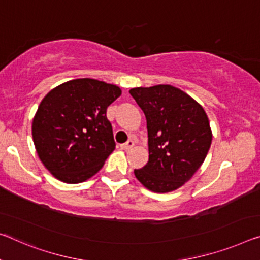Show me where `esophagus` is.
<instances>
[{"label": "esophagus", "mask_w": 260, "mask_h": 260, "mask_svg": "<svg viewBox=\"0 0 260 260\" xmlns=\"http://www.w3.org/2000/svg\"><path fill=\"white\" fill-rule=\"evenodd\" d=\"M134 145H135L134 141H127L126 143L122 144V145H121V149H122V150H125V151H127V150H130L131 147H133Z\"/></svg>", "instance_id": "34e87169"}]
</instances>
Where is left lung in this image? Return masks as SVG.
Instances as JSON below:
<instances>
[{"label":"left lung","mask_w":260,"mask_h":260,"mask_svg":"<svg viewBox=\"0 0 260 260\" xmlns=\"http://www.w3.org/2000/svg\"><path fill=\"white\" fill-rule=\"evenodd\" d=\"M146 117L149 161L135 170L143 186L155 193L178 189L193 177L208 153L211 135L203 108L171 85L129 90Z\"/></svg>","instance_id":"8db88e82"}]
</instances>
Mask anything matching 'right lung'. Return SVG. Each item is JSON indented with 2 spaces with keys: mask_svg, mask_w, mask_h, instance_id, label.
I'll return each instance as SVG.
<instances>
[{
  "mask_svg": "<svg viewBox=\"0 0 260 260\" xmlns=\"http://www.w3.org/2000/svg\"><path fill=\"white\" fill-rule=\"evenodd\" d=\"M121 94L117 86L85 78L61 83L42 100L32 137L39 159L55 178L79 183L102 169L116 145L107 108Z\"/></svg>",
  "mask_w": 260,
  "mask_h": 260,
  "instance_id": "add662e5",
  "label": "right lung"
}]
</instances>
